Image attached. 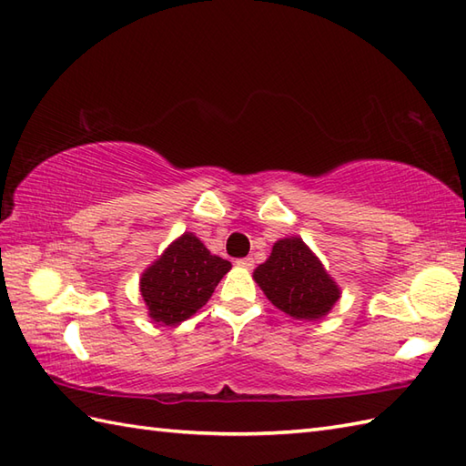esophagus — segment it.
<instances>
[{"instance_id": "1", "label": "esophagus", "mask_w": 466, "mask_h": 466, "mask_svg": "<svg viewBox=\"0 0 466 466\" xmlns=\"http://www.w3.org/2000/svg\"><path fill=\"white\" fill-rule=\"evenodd\" d=\"M238 266H242V268H254V258H240L238 262H236Z\"/></svg>"}]
</instances>
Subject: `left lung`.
<instances>
[{
	"label": "left lung",
	"instance_id": "8db88e82",
	"mask_svg": "<svg viewBox=\"0 0 466 466\" xmlns=\"http://www.w3.org/2000/svg\"><path fill=\"white\" fill-rule=\"evenodd\" d=\"M252 276L266 299L296 320H320L340 299V286L299 236L276 240Z\"/></svg>",
	"mask_w": 466,
	"mask_h": 466
}]
</instances>
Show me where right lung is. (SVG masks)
Wrapping results in <instances>:
<instances>
[{
	"label": "right lung",
	"mask_w": 466,
	"mask_h": 466,
	"mask_svg": "<svg viewBox=\"0 0 466 466\" xmlns=\"http://www.w3.org/2000/svg\"><path fill=\"white\" fill-rule=\"evenodd\" d=\"M230 268L232 264L210 254L196 234L184 232L142 272L140 292L147 316L166 326L187 320L210 300Z\"/></svg>",
	"instance_id": "1"
}]
</instances>
